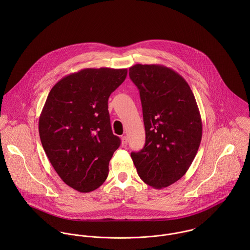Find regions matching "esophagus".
<instances>
[{
	"instance_id": "obj_1",
	"label": "esophagus",
	"mask_w": 250,
	"mask_h": 250,
	"mask_svg": "<svg viewBox=\"0 0 250 250\" xmlns=\"http://www.w3.org/2000/svg\"><path fill=\"white\" fill-rule=\"evenodd\" d=\"M121 144H122V147H126L127 146V144H128V139H127V137H122V139H121Z\"/></svg>"
}]
</instances>
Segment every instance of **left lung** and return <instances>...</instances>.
I'll return each instance as SVG.
<instances>
[{"mask_svg": "<svg viewBox=\"0 0 250 250\" xmlns=\"http://www.w3.org/2000/svg\"><path fill=\"white\" fill-rule=\"evenodd\" d=\"M129 76L140 90L146 136L132 160L145 184L167 188L186 174L201 143L196 100L186 80L167 66L136 64Z\"/></svg>", "mask_w": 250, "mask_h": 250, "instance_id": "1", "label": "left lung"}]
</instances>
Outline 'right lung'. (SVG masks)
Instances as JSON below:
<instances>
[{
    "label": "right lung",
    "instance_id": "right-lung-1",
    "mask_svg": "<svg viewBox=\"0 0 250 250\" xmlns=\"http://www.w3.org/2000/svg\"><path fill=\"white\" fill-rule=\"evenodd\" d=\"M127 69L85 68L60 80L42 108L38 131L43 149L62 180L80 192L98 188L120 145L110 127L107 100Z\"/></svg>",
    "mask_w": 250,
    "mask_h": 250
}]
</instances>
